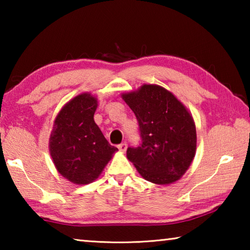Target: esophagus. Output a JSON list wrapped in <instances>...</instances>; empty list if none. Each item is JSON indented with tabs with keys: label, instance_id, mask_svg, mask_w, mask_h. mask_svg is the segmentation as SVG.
I'll list each match as a JSON object with an SVG mask.
<instances>
[{
	"label": "esophagus",
	"instance_id": "obj_1",
	"mask_svg": "<svg viewBox=\"0 0 250 250\" xmlns=\"http://www.w3.org/2000/svg\"><path fill=\"white\" fill-rule=\"evenodd\" d=\"M126 147H128V146H126V143L124 142V143H120L119 146H118V149H119L121 152H125L126 150Z\"/></svg>",
	"mask_w": 250,
	"mask_h": 250
}]
</instances>
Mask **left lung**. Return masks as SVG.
I'll return each mask as SVG.
<instances>
[{"label":"left lung","instance_id":"obj_1","mask_svg":"<svg viewBox=\"0 0 250 250\" xmlns=\"http://www.w3.org/2000/svg\"><path fill=\"white\" fill-rule=\"evenodd\" d=\"M122 98L137 117L141 137L140 146L128 147L126 158L152 183L179 180L196 151L192 116L170 91L156 84H143Z\"/></svg>","mask_w":250,"mask_h":250}]
</instances>
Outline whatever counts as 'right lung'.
Wrapping results in <instances>:
<instances>
[{
    "mask_svg": "<svg viewBox=\"0 0 250 250\" xmlns=\"http://www.w3.org/2000/svg\"><path fill=\"white\" fill-rule=\"evenodd\" d=\"M96 109L97 99L90 94L75 97L59 111L50 134L55 167L75 184L96 180L118 150L95 124Z\"/></svg>",
    "mask_w": 250,
    "mask_h": 250,
    "instance_id": "1",
    "label": "right lung"
}]
</instances>
